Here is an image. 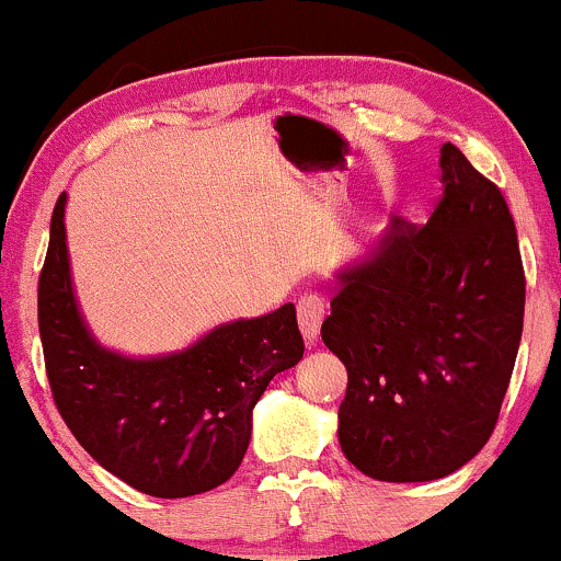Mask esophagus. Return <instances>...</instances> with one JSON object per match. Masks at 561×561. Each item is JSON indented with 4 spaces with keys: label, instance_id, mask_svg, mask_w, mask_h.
<instances>
[{
    "label": "esophagus",
    "instance_id": "34e87169",
    "mask_svg": "<svg viewBox=\"0 0 561 561\" xmlns=\"http://www.w3.org/2000/svg\"><path fill=\"white\" fill-rule=\"evenodd\" d=\"M327 317V300L319 295H302L298 300V324L306 343H313L319 337L321 321Z\"/></svg>",
    "mask_w": 561,
    "mask_h": 561
}]
</instances>
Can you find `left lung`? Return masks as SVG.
<instances>
[{
    "label": "left lung",
    "instance_id": "8db88e82",
    "mask_svg": "<svg viewBox=\"0 0 561 561\" xmlns=\"http://www.w3.org/2000/svg\"><path fill=\"white\" fill-rule=\"evenodd\" d=\"M424 227L396 216L340 272L321 340L347 369L340 448L385 482L465 467L499 422L525 317L517 229L501 190L450 141Z\"/></svg>",
    "mask_w": 561,
    "mask_h": 561
}]
</instances>
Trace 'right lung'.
<instances>
[{"label": "right lung", "instance_id": "right-lung-1", "mask_svg": "<svg viewBox=\"0 0 561 561\" xmlns=\"http://www.w3.org/2000/svg\"><path fill=\"white\" fill-rule=\"evenodd\" d=\"M38 334L70 433L96 465L156 499H186L227 482L242 465L263 390L302 358L293 302L216 327L165 356L128 358L102 347L73 295L66 195L53 210L38 276Z\"/></svg>", "mask_w": 561, "mask_h": 561}]
</instances>
